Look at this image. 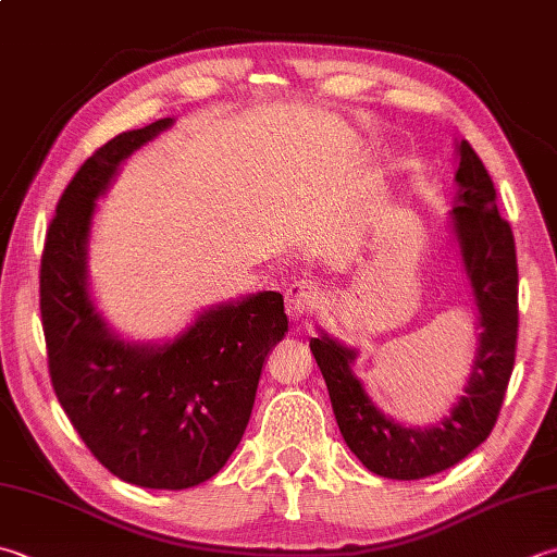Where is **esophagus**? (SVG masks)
I'll use <instances>...</instances> for the list:
<instances>
[{"label": "esophagus", "instance_id": "1", "mask_svg": "<svg viewBox=\"0 0 557 557\" xmlns=\"http://www.w3.org/2000/svg\"><path fill=\"white\" fill-rule=\"evenodd\" d=\"M315 299H319V289H315L313 282L299 280L287 289L285 301H287V315L292 321H304L309 311L315 307Z\"/></svg>", "mask_w": 557, "mask_h": 557}]
</instances>
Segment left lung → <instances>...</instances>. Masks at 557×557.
Listing matches in <instances>:
<instances>
[{
	"label": "left lung",
	"instance_id": "8db88e82",
	"mask_svg": "<svg viewBox=\"0 0 557 557\" xmlns=\"http://www.w3.org/2000/svg\"><path fill=\"white\" fill-rule=\"evenodd\" d=\"M459 193L449 212L463 270L478 307V352L463 396L428 428H410L381 412L352 372L355 347L325 331L311 337V352L329 386L337 428L369 471L394 481H420L456 466L493 432L515 369L519 329V272L511 226L497 212L493 178L473 147L461 139Z\"/></svg>",
	"mask_w": 557,
	"mask_h": 557
}]
</instances>
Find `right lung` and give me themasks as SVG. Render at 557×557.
<instances>
[{
  "instance_id": "add662e5",
  "label": "right lung",
  "mask_w": 557,
  "mask_h": 557,
  "mask_svg": "<svg viewBox=\"0 0 557 557\" xmlns=\"http://www.w3.org/2000/svg\"><path fill=\"white\" fill-rule=\"evenodd\" d=\"M173 117L106 141L64 188L40 260V315L52 388L89 451L120 481L195 487L242 442L260 372L287 333L285 299L258 292L205 309L166 343H129L89 292L96 200L120 163Z\"/></svg>"
}]
</instances>
